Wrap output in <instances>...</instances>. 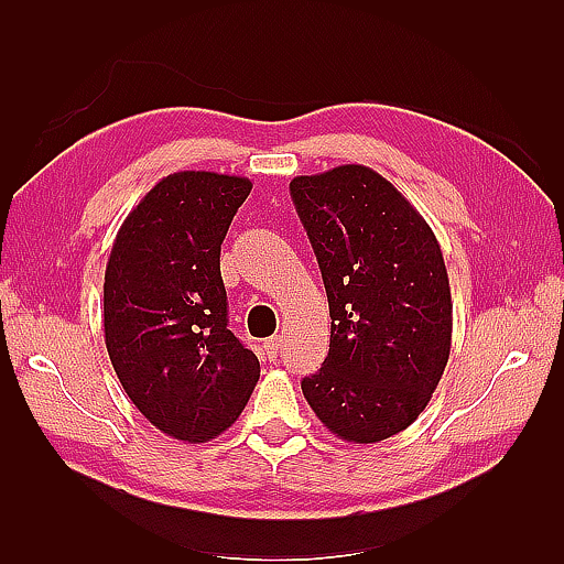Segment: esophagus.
I'll return each mask as SVG.
<instances>
[{
  "instance_id": "obj_1",
  "label": "esophagus",
  "mask_w": 564,
  "mask_h": 564,
  "mask_svg": "<svg viewBox=\"0 0 564 564\" xmlns=\"http://www.w3.org/2000/svg\"><path fill=\"white\" fill-rule=\"evenodd\" d=\"M281 346H283V337H281V334H273L271 339H267V354L271 358H275V356H279V351H281Z\"/></svg>"
}]
</instances>
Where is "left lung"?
<instances>
[{
	"label": "left lung",
	"instance_id": "left-lung-1",
	"mask_svg": "<svg viewBox=\"0 0 564 564\" xmlns=\"http://www.w3.org/2000/svg\"><path fill=\"white\" fill-rule=\"evenodd\" d=\"M325 281L332 337L303 394L332 434L378 443L424 412L451 356L441 245L386 176L341 164L291 182Z\"/></svg>",
	"mask_w": 564,
	"mask_h": 564
}]
</instances>
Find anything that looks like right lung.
I'll use <instances>...</instances> for the list:
<instances>
[{
    "label": "right lung",
    "instance_id": "add662e5",
    "mask_svg": "<svg viewBox=\"0 0 564 564\" xmlns=\"http://www.w3.org/2000/svg\"><path fill=\"white\" fill-rule=\"evenodd\" d=\"M247 176L174 172L118 230L104 275L106 351L126 394L166 436L206 443L242 414L259 358L227 329L220 245Z\"/></svg>",
    "mask_w": 564,
    "mask_h": 564
}]
</instances>
